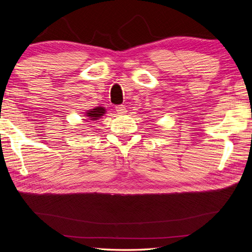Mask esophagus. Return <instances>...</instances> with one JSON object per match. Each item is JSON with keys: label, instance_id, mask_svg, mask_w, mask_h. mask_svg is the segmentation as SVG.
<instances>
[{"label": "esophagus", "instance_id": "esophagus-1", "mask_svg": "<svg viewBox=\"0 0 252 252\" xmlns=\"http://www.w3.org/2000/svg\"><path fill=\"white\" fill-rule=\"evenodd\" d=\"M116 110L119 114H125L127 112V109L124 105H118L116 107Z\"/></svg>", "mask_w": 252, "mask_h": 252}]
</instances>
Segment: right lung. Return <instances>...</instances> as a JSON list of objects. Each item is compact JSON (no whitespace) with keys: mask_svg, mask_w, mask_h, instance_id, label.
I'll list each match as a JSON object with an SVG mask.
<instances>
[{"mask_svg":"<svg viewBox=\"0 0 252 252\" xmlns=\"http://www.w3.org/2000/svg\"><path fill=\"white\" fill-rule=\"evenodd\" d=\"M104 113H105V109L103 107H96L94 109H91L88 112H86V116L89 118V120L95 121L98 118H101Z\"/></svg>","mask_w":252,"mask_h":252,"instance_id":"1","label":"right lung"}]
</instances>
